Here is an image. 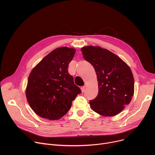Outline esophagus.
I'll use <instances>...</instances> for the list:
<instances>
[{"instance_id": "1", "label": "esophagus", "mask_w": 155, "mask_h": 155, "mask_svg": "<svg viewBox=\"0 0 155 155\" xmlns=\"http://www.w3.org/2000/svg\"><path fill=\"white\" fill-rule=\"evenodd\" d=\"M81 90H82V92H84L85 91V86L82 87V88H81Z\"/></svg>"}]
</instances>
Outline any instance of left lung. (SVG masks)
I'll return each mask as SVG.
<instances>
[{
    "label": "left lung",
    "instance_id": "obj_1",
    "mask_svg": "<svg viewBox=\"0 0 155 155\" xmlns=\"http://www.w3.org/2000/svg\"><path fill=\"white\" fill-rule=\"evenodd\" d=\"M81 51L84 59L94 67L99 82L98 95L89 102L92 109L103 116L118 114L130 103L134 94L131 70L106 49L88 46Z\"/></svg>",
    "mask_w": 155,
    "mask_h": 155
}]
</instances>
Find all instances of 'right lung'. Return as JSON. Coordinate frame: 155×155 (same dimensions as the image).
Returning <instances> with one entry per match:
<instances>
[{"label": "right lung", "instance_id": "obj_1", "mask_svg": "<svg viewBox=\"0 0 155 155\" xmlns=\"http://www.w3.org/2000/svg\"><path fill=\"white\" fill-rule=\"evenodd\" d=\"M75 53L73 48H56L31 71L26 95L30 107L39 116L50 120L61 118L81 93L68 71Z\"/></svg>", "mask_w": 155, "mask_h": 155}]
</instances>
